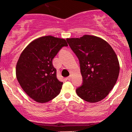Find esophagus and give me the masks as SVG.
Wrapping results in <instances>:
<instances>
[{
  "mask_svg": "<svg viewBox=\"0 0 132 132\" xmlns=\"http://www.w3.org/2000/svg\"><path fill=\"white\" fill-rule=\"evenodd\" d=\"M71 76H70L67 77V80H71Z\"/></svg>",
  "mask_w": 132,
  "mask_h": 132,
  "instance_id": "1",
  "label": "esophagus"
}]
</instances>
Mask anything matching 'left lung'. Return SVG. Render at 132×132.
<instances>
[{
  "label": "left lung",
  "instance_id": "left-lung-1",
  "mask_svg": "<svg viewBox=\"0 0 132 132\" xmlns=\"http://www.w3.org/2000/svg\"><path fill=\"white\" fill-rule=\"evenodd\" d=\"M77 56L82 76V85L76 89L79 97L90 103L100 102L109 94L120 72L118 57L106 41L95 36L67 39Z\"/></svg>",
  "mask_w": 132,
  "mask_h": 132
}]
</instances>
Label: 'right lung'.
Wrapping results in <instances>:
<instances>
[{"instance_id":"add662e5","label":"right lung","mask_w":132,"mask_h":132,"mask_svg":"<svg viewBox=\"0 0 132 132\" xmlns=\"http://www.w3.org/2000/svg\"><path fill=\"white\" fill-rule=\"evenodd\" d=\"M64 46H68L64 39L45 36L30 43L20 56L16 77L23 91L36 102H48L60 93L63 82L57 80L52 60Z\"/></svg>"}]
</instances>
